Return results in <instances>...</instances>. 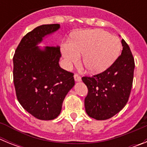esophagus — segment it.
<instances>
[{"label": "esophagus", "mask_w": 147, "mask_h": 147, "mask_svg": "<svg viewBox=\"0 0 147 147\" xmlns=\"http://www.w3.org/2000/svg\"><path fill=\"white\" fill-rule=\"evenodd\" d=\"M74 80H75V81H76V82H80V81H81L82 78H81V76H80V75H78L77 74H74Z\"/></svg>", "instance_id": "esophagus-1"}]
</instances>
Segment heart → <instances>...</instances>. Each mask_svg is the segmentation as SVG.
Listing matches in <instances>:
<instances>
[{
    "instance_id": "b5f03b06",
    "label": "heart",
    "mask_w": 147,
    "mask_h": 147,
    "mask_svg": "<svg viewBox=\"0 0 147 147\" xmlns=\"http://www.w3.org/2000/svg\"><path fill=\"white\" fill-rule=\"evenodd\" d=\"M62 54L68 65L77 64L83 54L82 62L92 73H101L108 68L120 54L118 37L102 30H85L74 34L71 42L62 45Z\"/></svg>"
}]
</instances>
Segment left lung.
<instances>
[{
    "instance_id": "1",
    "label": "left lung",
    "mask_w": 147,
    "mask_h": 147,
    "mask_svg": "<svg viewBox=\"0 0 147 147\" xmlns=\"http://www.w3.org/2000/svg\"><path fill=\"white\" fill-rule=\"evenodd\" d=\"M121 54L103 72L83 76L88 93L85 107L90 117L106 120L120 112L128 102L134 76L135 61L129 45L121 40Z\"/></svg>"
}]
</instances>
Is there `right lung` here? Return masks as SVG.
I'll return each instance as SVG.
<instances>
[{"label":"right lung","instance_id":"right-lung-1","mask_svg":"<svg viewBox=\"0 0 147 147\" xmlns=\"http://www.w3.org/2000/svg\"><path fill=\"white\" fill-rule=\"evenodd\" d=\"M59 24L35 28L22 38L13 57V81L22 107L40 120H52L59 115L66 94L74 87V74L59 67L58 46H37L42 37L55 32Z\"/></svg>","mask_w":147,"mask_h":147}]
</instances>
